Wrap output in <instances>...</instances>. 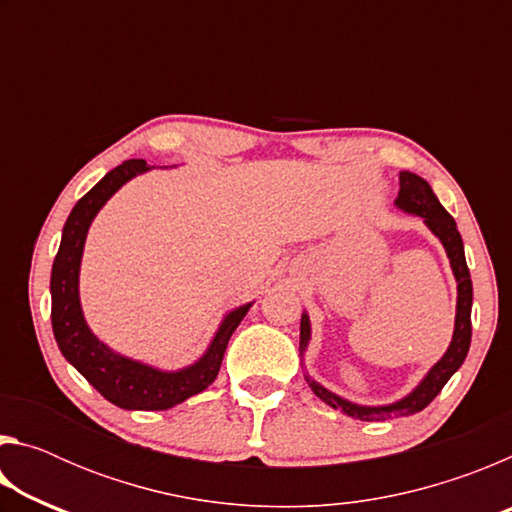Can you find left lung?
Segmentation results:
<instances>
[{"label": "left lung", "mask_w": 512, "mask_h": 512, "mask_svg": "<svg viewBox=\"0 0 512 512\" xmlns=\"http://www.w3.org/2000/svg\"><path fill=\"white\" fill-rule=\"evenodd\" d=\"M395 207L404 214L420 216L422 223L427 225L429 232L443 244L449 266H452L454 280H456V316H454V334L449 341L447 350L433 366L427 370L418 386L404 397L388 404H357L345 397L329 391L314 377L305 375L307 384L318 400H323L327 406L341 411L343 415H350L354 420L372 422V420H393V418H409L413 413H420L433 397H436L443 386L452 379L454 372L463 366V361L470 352L472 341V277L470 268L465 262V248L461 232L456 228V221L452 219L443 205H440L438 196L433 194L431 185L427 180L420 178L418 173L400 171V194L395 198ZM311 341V320L307 311H302L300 318V363H305L307 348Z\"/></svg>", "instance_id": "left-lung-1"}]
</instances>
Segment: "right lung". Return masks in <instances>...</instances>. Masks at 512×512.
Listing matches in <instances>:
<instances>
[{"label":"right lung","instance_id":"right-lung-1","mask_svg":"<svg viewBox=\"0 0 512 512\" xmlns=\"http://www.w3.org/2000/svg\"><path fill=\"white\" fill-rule=\"evenodd\" d=\"M144 160H126L112 171H108L88 194H85L74 210L69 212L63 225L60 248L51 266V327L58 350L81 375L97 388L119 409L126 411H164L171 409L187 397L205 391L219 375L221 361L228 341L248 309L255 305L246 302L235 309L225 311L219 327L212 336L205 352L189 366L164 370L140 359L126 357L112 350L92 332L81 305V262L85 239L90 225L97 219L101 207L115 196L128 180L140 173L151 171Z\"/></svg>","mask_w":512,"mask_h":512}]
</instances>
